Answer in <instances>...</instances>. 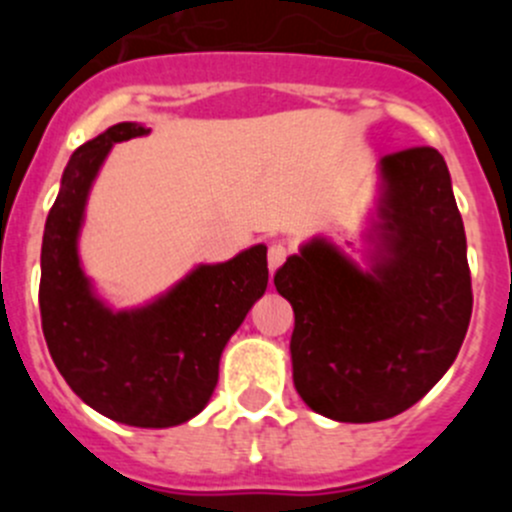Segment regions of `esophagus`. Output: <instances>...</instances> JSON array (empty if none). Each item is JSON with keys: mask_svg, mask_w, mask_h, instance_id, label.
Instances as JSON below:
<instances>
[{"mask_svg": "<svg viewBox=\"0 0 512 512\" xmlns=\"http://www.w3.org/2000/svg\"><path fill=\"white\" fill-rule=\"evenodd\" d=\"M287 260V247L282 242H275L270 245V252H267V265H270V272H277L282 267V262Z\"/></svg>", "mask_w": 512, "mask_h": 512, "instance_id": "1", "label": "esophagus"}]
</instances>
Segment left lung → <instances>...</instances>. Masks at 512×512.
<instances>
[{"mask_svg": "<svg viewBox=\"0 0 512 512\" xmlns=\"http://www.w3.org/2000/svg\"><path fill=\"white\" fill-rule=\"evenodd\" d=\"M384 255L361 272L314 237L275 272L294 309V389L317 414L384 421L448 371L473 312L466 230L431 146L381 158Z\"/></svg>", "mask_w": 512, "mask_h": 512, "instance_id": "left-lung-1", "label": "left lung"}]
</instances>
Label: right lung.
Segmentation results:
<instances>
[{"instance_id":"right-lung-1","label":"right lung","mask_w":512,"mask_h":512,"mask_svg":"<svg viewBox=\"0 0 512 512\" xmlns=\"http://www.w3.org/2000/svg\"><path fill=\"white\" fill-rule=\"evenodd\" d=\"M116 123L74 151L41 242L39 309L46 347L76 396L98 414L138 428H168L205 409L220 354L267 289V247L200 265L141 309L113 312L79 262L86 198L113 143L146 136Z\"/></svg>"}]
</instances>
